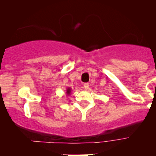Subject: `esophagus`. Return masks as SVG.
Listing matches in <instances>:
<instances>
[{"instance_id": "esophagus-1", "label": "esophagus", "mask_w": 156, "mask_h": 156, "mask_svg": "<svg viewBox=\"0 0 156 156\" xmlns=\"http://www.w3.org/2000/svg\"><path fill=\"white\" fill-rule=\"evenodd\" d=\"M83 88H84V89H85V90H88L89 89V85L88 83H84V85H83Z\"/></svg>"}]
</instances>
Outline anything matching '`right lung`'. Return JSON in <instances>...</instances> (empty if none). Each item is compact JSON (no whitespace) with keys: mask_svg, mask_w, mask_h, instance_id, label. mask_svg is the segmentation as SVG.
Returning a JSON list of instances; mask_svg holds the SVG:
<instances>
[{"mask_svg":"<svg viewBox=\"0 0 156 156\" xmlns=\"http://www.w3.org/2000/svg\"><path fill=\"white\" fill-rule=\"evenodd\" d=\"M70 94H71V88L68 87L67 89V92H66V94H67V95H70Z\"/></svg>","mask_w":156,"mask_h":156,"instance_id":"obj_1","label":"right lung"}]
</instances>
